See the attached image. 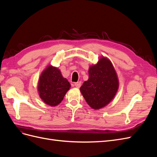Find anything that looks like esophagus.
<instances>
[{"instance_id": "1", "label": "esophagus", "mask_w": 157, "mask_h": 157, "mask_svg": "<svg viewBox=\"0 0 157 157\" xmlns=\"http://www.w3.org/2000/svg\"><path fill=\"white\" fill-rule=\"evenodd\" d=\"M75 86L76 87H77V88H79L80 86H81V82H75Z\"/></svg>"}]
</instances>
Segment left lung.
<instances>
[{
	"mask_svg": "<svg viewBox=\"0 0 157 157\" xmlns=\"http://www.w3.org/2000/svg\"><path fill=\"white\" fill-rule=\"evenodd\" d=\"M89 78L80 90L85 100L94 109L106 106L115 97L118 88L116 71L109 59L102 57L89 68Z\"/></svg>",
	"mask_w": 157,
	"mask_h": 157,
	"instance_id": "obj_1",
	"label": "left lung"
}]
</instances>
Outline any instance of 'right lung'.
Here are the masks:
<instances>
[{
  "label": "right lung",
  "mask_w": 157,
  "mask_h": 157,
  "mask_svg": "<svg viewBox=\"0 0 157 157\" xmlns=\"http://www.w3.org/2000/svg\"><path fill=\"white\" fill-rule=\"evenodd\" d=\"M70 87V83L63 77L60 70L49 65L40 75L38 91L42 101L47 105L54 107L63 100Z\"/></svg>",
  "instance_id": "add662e5"
}]
</instances>
